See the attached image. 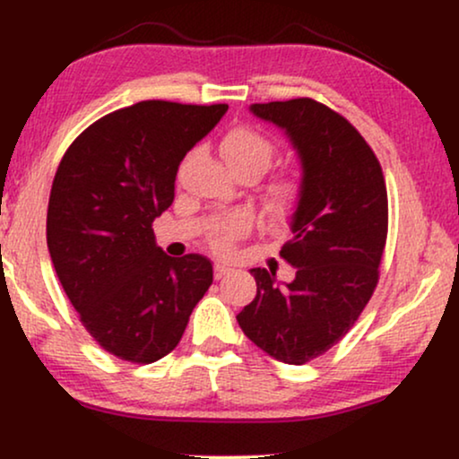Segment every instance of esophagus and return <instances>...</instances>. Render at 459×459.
Masks as SVG:
<instances>
[{"label": "esophagus", "mask_w": 459, "mask_h": 459, "mask_svg": "<svg viewBox=\"0 0 459 459\" xmlns=\"http://www.w3.org/2000/svg\"><path fill=\"white\" fill-rule=\"evenodd\" d=\"M230 273V267L223 263H215V280H223Z\"/></svg>", "instance_id": "obj_1"}]
</instances>
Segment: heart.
<instances>
[{
  "mask_svg": "<svg viewBox=\"0 0 459 459\" xmlns=\"http://www.w3.org/2000/svg\"><path fill=\"white\" fill-rule=\"evenodd\" d=\"M221 154L234 173L250 171L256 178L265 171L273 159V142L250 125L231 127L221 140ZM297 192V181L290 178L278 179L267 187V211L272 215H280L292 203ZM247 231V221L242 217H225L209 228V242L215 250H230L238 238Z\"/></svg>",
  "mask_w": 459,
  "mask_h": 459,
  "instance_id": "b5f03b06",
  "label": "heart"
}]
</instances>
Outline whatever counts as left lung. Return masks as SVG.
I'll list each match as a JSON object with an SVG mask.
<instances>
[{
    "instance_id": "obj_1",
    "label": "left lung",
    "mask_w": 459,
    "mask_h": 459,
    "mask_svg": "<svg viewBox=\"0 0 459 459\" xmlns=\"http://www.w3.org/2000/svg\"><path fill=\"white\" fill-rule=\"evenodd\" d=\"M299 152L303 179L280 256L290 284L250 269L256 297L238 324L256 347L290 366L324 355L353 328L372 299L388 231L385 175L374 150L342 115L311 98L250 106Z\"/></svg>"
}]
</instances>
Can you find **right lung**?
Returning a JSON list of instances; mask_svg holds the SVG:
<instances>
[{
    "mask_svg": "<svg viewBox=\"0 0 459 459\" xmlns=\"http://www.w3.org/2000/svg\"><path fill=\"white\" fill-rule=\"evenodd\" d=\"M225 110L167 100L115 110L68 146L54 175L49 256L81 324L118 359L171 353L212 284L211 261L167 256L152 223L173 203L179 162Z\"/></svg>",
    "mask_w": 459,
    "mask_h": 459,
    "instance_id": "1",
    "label": "right lung"
}]
</instances>
